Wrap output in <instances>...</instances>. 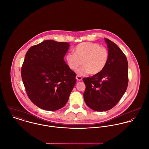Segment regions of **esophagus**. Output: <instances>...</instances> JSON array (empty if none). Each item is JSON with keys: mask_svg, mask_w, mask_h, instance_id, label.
<instances>
[{"mask_svg": "<svg viewBox=\"0 0 149 149\" xmlns=\"http://www.w3.org/2000/svg\"><path fill=\"white\" fill-rule=\"evenodd\" d=\"M76 78L77 80H78V81H81V80H82V79H82V77H81V76H78V75H77V76H76Z\"/></svg>", "mask_w": 149, "mask_h": 149, "instance_id": "obj_1", "label": "esophagus"}]
</instances>
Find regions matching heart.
Wrapping results in <instances>:
<instances>
[{"instance_id":"1","label":"heart","mask_w":149,"mask_h":149,"mask_svg":"<svg viewBox=\"0 0 149 149\" xmlns=\"http://www.w3.org/2000/svg\"><path fill=\"white\" fill-rule=\"evenodd\" d=\"M73 53L67 54L65 60L72 70H76L81 64L83 65L76 70L79 75L99 73L104 69L109 59L108 49L96 43H81L74 47Z\"/></svg>"}]
</instances>
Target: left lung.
Here are the masks:
<instances>
[{
    "label": "left lung",
    "instance_id": "1",
    "mask_svg": "<svg viewBox=\"0 0 149 149\" xmlns=\"http://www.w3.org/2000/svg\"><path fill=\"white\" fill-rule=\"evenodd\" d=\"M109 59L104 69L91 77L84 78L86 104L96 111H106L115 106L125 93L128 85L127 58L116 44L104 38Z\"/></svg>",
    "mask_w": 149,
    "mask_h": 149
}]
</instances>
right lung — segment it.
Listing matches in <instances>:
<instances>
[{
	"mask_svg": "<svg viewBox=\"0 0 149 149\" xmlns=\"http://www.w3.org/2000/svg\"><path fill=\"white\" fill-rule=\"evenodd\" d=\"M69 46L48 40L31 46L26 54L22 81L30 100L42 109L63 108L75 85L76 74L64 60Z\"/></svg>",
	"mask_w": 149,
	"mask_h": 149,
	"instance_id": "obj_1",
	"label": "right lung"
}]
</instances>
